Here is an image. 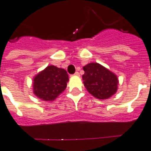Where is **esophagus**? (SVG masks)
Masks as SVG:
<instances>
[{"label":"esophagus","instance_id":"obj_1","mask_svg":"<svg viewBox=\"0 0 151 151\" xmlns=\"http://www.w3.org/2000/svg\"><path fill=\"white\" fill-rule=\"evenodd\" d=\"M73 75H74V76H79V75H80V74H79V73H78V72H76V73H74Z\"/></svg>","mask_w":151,"mask_h":151}]
</instances>
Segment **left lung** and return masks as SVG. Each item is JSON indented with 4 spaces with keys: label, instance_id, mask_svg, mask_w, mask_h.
<instances>
[{
    "label": "left lung",
    "instance_id": "left-lung-1",
    "mask_svg": "<svg viewBox=\"0 0 151 151\" xmlns=\"http://www.w3.org/2000/svg\"><path fill=\"white\" fill-rule=\"evenodd\" d=\"M83 70L84 86L96 98L105 100L116 93L119 81L115 73L96 63H88Z\"/></svg>",
    "mask_w": 151,
    "mask_h": 151
}]
</instances>
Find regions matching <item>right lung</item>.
I'll use <instances>...</instances> for the list:
<instances>
[{
  "label": "right lung",
  "mask_w": 151,
  "mask_h": 151,
  "mask_svg": "<svg viewBox=\"0 0 151 151\" xmlns=\"http://www.w3.org/2000/svg\"><path fill=\"white\" fill-rule=\"evenodd\" d=\"M68 81L69 76L64 69L48 65L33 79V92L42 101H52L65 90Z\"/></svg>",
  "instance_id": "right-lung-1"
}]
</instances>
